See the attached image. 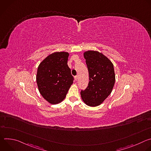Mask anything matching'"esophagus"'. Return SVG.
I'll list each match as a JSON object with an SVG mask.
<instances>
[{
  "instance_id": "esophagus-1",
  "label": "esophagus",
  "mask_w": 151,
  "mask_h": 151,
  "mask_svg": "<svg viewBox=\"0 0 151 151\" xmlns=\"http://www.w3.org/2000/svg\"><path fill=\"white\" fill-rule=\"evenodd\" d=\"M78 79V76H75V81H77Z\"/></svg>"
}]
</instances>
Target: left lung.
I'll use <instances>...</instances> for the list:
<instances>
[{
    "label": "left lung",
    "instance_id": "1",
    "mask_svg": "<svg viewBox=\"0 0 151 151\" xmlns=\"http://www.w3.org/2000/svg\"><path fill=\"white\" fill-rule=\"evenodd\" d=\"M89 73L88 87L81 90L82 100L86 104L100 105L111 93L115 82L114 65L103 54L96 51L84 52Z\"/></svg>",
    "mask_w": 151,
    "mask_h": 151
}]
</instances>
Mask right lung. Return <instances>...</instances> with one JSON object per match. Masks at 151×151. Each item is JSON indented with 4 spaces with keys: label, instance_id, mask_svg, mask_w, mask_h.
Listing matches in <instances>:
<instances>
[{
    "label": "right lung",
    "instance_id": "obj_1",
    "mask_svg": "<svg viewBox=\"0 0 151 151\" xmlns=\"http://www.w3.org/2000/svg\"><path fill=\"white\" fill-rule=\"evenodd\" d=\"M69 55L66 52H54L38 66L36 82L39 91L51 104L63 101L73 82L74 78L68 65Z\"/></svg>",
    "mask_w": 151,
    "mask_h": 151
}]
</instances>
